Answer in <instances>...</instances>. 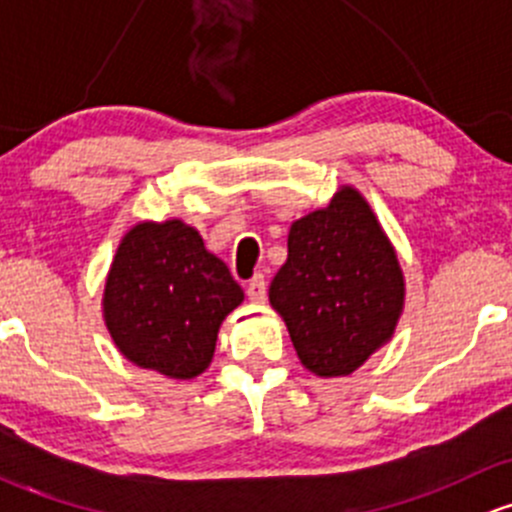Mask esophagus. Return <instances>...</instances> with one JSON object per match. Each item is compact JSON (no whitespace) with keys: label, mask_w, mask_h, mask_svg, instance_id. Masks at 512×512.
Returning <instances> with one entry per match:
<instances>
[{"label":"esophagus","mask_w":512,"mask_h":512,"mask_svg":"<svg viewBox=\"0 0 512 512\" xmlns=\"http://www.w3.org/2000/svg\"><path fill=\"white\" fill-rule=\"evenodd\" d=\"M247 299L255 304H262L267 299V285H265V277L255 275L250 282H247Z\"/></svg>","instance_id":"34e87169"}]
</instances>
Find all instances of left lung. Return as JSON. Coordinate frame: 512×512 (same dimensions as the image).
Wrapping results in <instances>:
<instances>
[{
    "mask_svg": "<svg viewBox=\"0 0 512 512\" xmlns=\"http://www.w3.org/2000/svg\"><path fill=\"white\" fill-rule=\"evenodd\" d=\"M270 304L304 369L322 379L349 376L391 342L406 304L404 270L354 185L289 227Z\"/></svg>",
    "mask_w": 512,
    "mask_h": 512,
    "instance_id": "left-lung-1",
    "label": "left lung"
}]
</instances>
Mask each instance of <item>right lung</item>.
I'll use <instances>...</instances> for the list:
<instances>
[{
  "mask_svg": "<svg viewBox=\"0 0 512 512\" xmlns=\"http://www.w3.org/2000/svg\"><path fill=\"white\" fill-rule=\"evenodd\" d=\"M245 292L183 220H141L121 237L103 285V324L131 364L190 381L210 366L220 324Z\"/></svg>",
  "mask_w": 512,
  "mask_h": 512,
  "instance_id": "obj_1",
  "label": "right lung"
}]
</instances>
